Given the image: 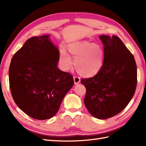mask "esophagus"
Wrapping results in <instances>:
<instances>
[{"label":"esophagus","mask_w":146,"mask_h":146,"mask_svg":"<svg viewBox=\"0 0 146 146\" xmlns=\"http://www.w3.org/2000/svg\"><path fill=\"white\" fill-rule=\"evenodd\" d=\"M73 79H74V82H75V84H78V83H80V78L79 76H74Z\"/></svg>","instance_id":"esophagus-1"}]
</instances>
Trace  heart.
I'll return each mask as SVG.
<instances>
[{
    "mask_svg": "<svg viewBox=\"0 0 146 146\" xmlns=\"http://www.w3.org/2000/svg\"><path fill=\"white\" fill-rule=\"evenodd\" d=\"M68 50L75 60L76 71L81 75L95 76L103 66L104 50L100 45L85 41L70 46ZM60 59L62 69L70 70L73 64L70 56L62 51Z\"/></svg>",
    "mask_w": 146,
    "mask_h": 146,
    "instance_id": "heart-1",
    "label": "heart"
}]
</instances>
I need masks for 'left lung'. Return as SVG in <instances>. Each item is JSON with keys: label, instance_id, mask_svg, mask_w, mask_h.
Returning a JSON list of instances; mask_svg holds the SVG:
<instances>
[{"label": "left lung", "instance_id": "obj_1", "mask_svg": "<svg viewBox=\"0 0 146 146\" xmlns=\"http://www.w3.org/2000/svg\"><path fill=\"white\" fill-rule=\"evenodd\" d=\"M104 60L94 76L83 78L84 103L92 115L106 119L116 115L129 104L137 86V66L134 56L119 37L100 36Z\"/></svg>", "mask_w": 146, "mask_h": 146}]
</instances>
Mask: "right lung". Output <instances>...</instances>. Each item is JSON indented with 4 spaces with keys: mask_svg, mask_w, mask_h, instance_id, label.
I'll list each match as a JSON object with an SVG mask.
<instances>
[{
    "mask_svg": "<svg viewBox=\"0 0 146 146\" xmlns=\"http://www.w3.org/2000/svg\"><path fill=\"white\" fill-rule=\"evenodd\" d=\"M49 37L27 39L14 54L9 70V86L15 103L37 120L53 117L74 85L73 76L58 68L59 50Z\"/></svg>",
    "mask_w": 146,
    "mask_h": 146,
    "instance_id": "right-lung-1",
    "label": "right lung"
}]
</instances>
